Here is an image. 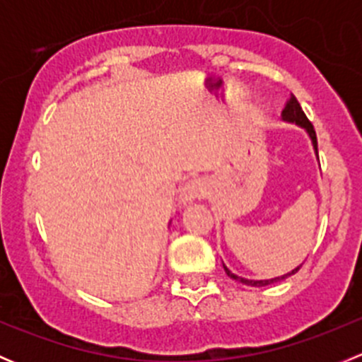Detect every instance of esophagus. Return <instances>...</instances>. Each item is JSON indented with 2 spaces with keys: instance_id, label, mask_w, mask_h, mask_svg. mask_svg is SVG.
<instances>
[{
  "instance_id": "1",
  "label": "esophagus",
  "mask_w": 362,
  "mask_h": 362,
  "mask_svg": "<svg viewBox=\"0 0 362 362\" xmlns=\"http://www.w3.org/2000/svg\"><path fill=\"white\" fill-rule=\"evenodd\" d=\"M204 192H206V185H204L202 178H191V180L182 187L180 199L182 202H194V199L203 198Z\"/></svg>"
}]
</instances>
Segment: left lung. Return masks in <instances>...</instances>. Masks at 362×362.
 I'll use <instances>...</instances> for the list:
<instances>
[{"label": "left lung", "instance_id": "8db88e82", "mask_svg": "<svg viewBox=\"0 0 362 362\" xmlns=\"http://www.w3.org/2000/svg\"><path fill=\"white\" fill-rule=\"evenodd\" d=\"M282 117H284V120H287V122H294V124H298V126L305 127V129L308 131L310 138H312L313 148H315V154L319 156V152H317V134H315V129H313L312 122H310L308 117L305 115V112H303L301 105L298 103V100H296L294 94H291V98H289V100H287L286 107H284V110H282ZM299 268H301V266H298V268L293 269V272H291V273H287V275L276 276V279H269V280H249V279H242V276L235 275V273H231V272H229V269L224 266V269H226V273H228L229 279L238 280V282L245 284V286H252V287H264V286H269V284H273V282H279V280H284V279H287V276L294 275V273L298 272Z\"/></svg>", "mask_w": 362, "mask_h": 362}]
</instances>
